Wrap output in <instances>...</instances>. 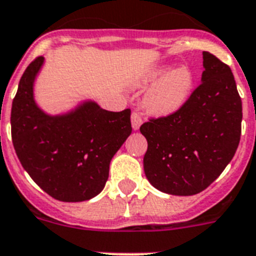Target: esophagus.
<instances>
[{
  "instance_id": "1",
  "label": "esophagus",
  "mask_w": 256,
  "mask_h": 256,
  "mask_svg": "<svg viewBox=\"0 0 256 256\" xmlns=\"http://www.w3.org/2000/svg\"><path fill=\"white\" fill-rule=\"evenodd\" d=\"M142 116L139 112H132V128L134 130H138L140 128V124H142Z\"/></svg>"
}]
</instances>
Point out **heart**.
I'll use <instances>...</instances> for the list:
<instances>
[{
    "label": "heart",
    "instance_id": "b5f03b06",
    "mask_svg": "<svg viewBox=\"0 0 256 256\" xmlns=\"http://www.w3.org/2000/svg\"><path fill=\"white\" fill-rule=\"evenodd\" d=\"M164 72L166 68L154 70L152 74H148L147 81L152 82L158 80ZM192 88L193 74L190 70L186 67L174 68L164 74L160 80L158 81L152 89L147 93L144 105L148 112L156 116H168L175 113L186 102Z\"/></svg>",
    "mask_w": 256,
    "mask_h": 256
}]
</instances>
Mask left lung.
<instances>
[{
  "mask_svg": "<svg viewBox=\"0 0 256 256\" xmlns=\"http://www.w3.org/2000/svg\"><path fill=\"white\" fill-rule=\"evenodd\" d=\"M201 82L178 112L140 126L147 139L143 168L164 193L192 196L221 175L234 156L242 130V100L228 64L202 52Z\"/></svg>",
  "mask_w": 256,
  "mask_h": 256,
  "instance_id": "8db88e82",
  "label": "left lung"
}]
</instances>
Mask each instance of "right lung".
I'll use <instances>...</instances> for the list:
<instances>
[{
  "instance_id": "right-lung-1",
  "label": "right lung",
  "mask_w": 256,
  "mask_h": 256,
  "mask_svg": "<svg viewBox=\"0 0 256 256\" xmlns=\"http://www.w3.org/2000/svg\"><path fill=\"white\" fill-rule=\"evenodd\" d=\"M43 60L38 56L28 64L13 100L14 150L22 167L50 196L66 202L89 200L104 189L112 158L132 134V110L108 112L84 102L64 116H47L32 96Z\"/></svg>"
}]
</instances>
